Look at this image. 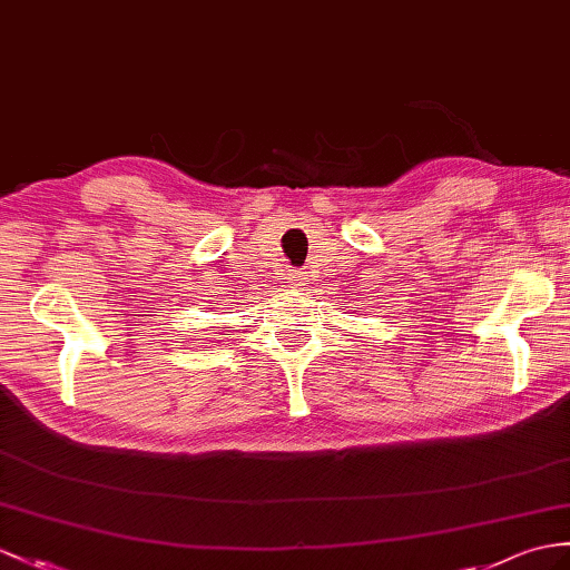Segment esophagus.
Returning a JSON list of instances; mask_svg holds the SVG:
<instances>
[{
	"instance_id": "esophagus-1",
	"label": "esophagus",
	"mask_w": 570,
	"mask_h": 570,
	"mask_svg": "<svg viewBox=\"0 0 570 570\" xmlns=\"http://www.w3.org/2000/svg\"><path fill=\"white\" fill-rule=\"evenodd\" d=\"M287 283L293 285V287H302V285H307V277H304L302 271H293V273H289V277H287Z\"/></svg>"
}]
</instances>
